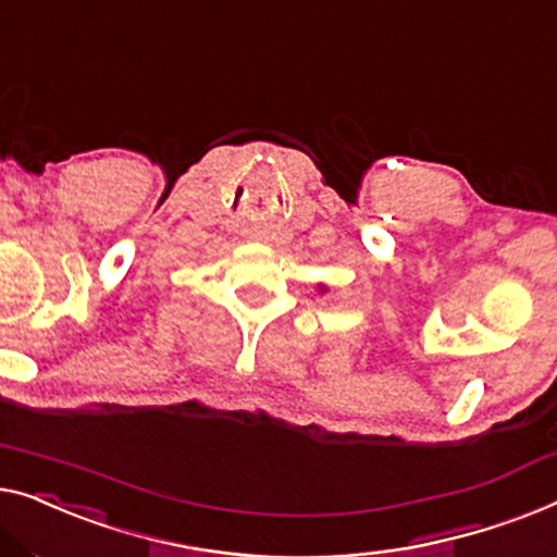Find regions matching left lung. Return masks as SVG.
<instances>
[{"label":"left lung","mask_w":557,"mask_h":557,"mask_svg":"<svg viewBox=\"0 0 557 557\" xmlns=\"http://www.w3.org/2000/svg\"><path fill=\"white\" fill-rule=\"evenodd\" d=\"M323 289H325V287H323V285H320V293H323Z\"/></svg>","instance_id":"left-lung-1"}]
</instances>
